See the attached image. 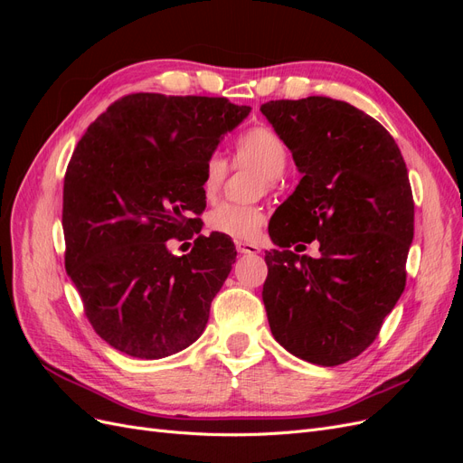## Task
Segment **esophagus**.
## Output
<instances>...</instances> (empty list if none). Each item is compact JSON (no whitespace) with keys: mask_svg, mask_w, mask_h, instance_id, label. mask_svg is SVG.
<instances>
[{"mask_svg":"<svg viewBox=\"0 0 463 463\" xmlns=\"http://www.w3.org/2000/svg\"><path fill=\"white\" fill-rule=\"evenodd\" d=\"M235 249L240 255H259L260 253V247L255 243H237Z\"/></svg>","mask_w":463,"mask_h":463,"instance_id":"34e87169","label":"esophagus"}]
</instances>
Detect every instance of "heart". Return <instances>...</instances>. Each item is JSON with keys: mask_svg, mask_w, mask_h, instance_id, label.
Instances as JSON below:
<instances>
[{"mask_svg": "<svg viewBox=\"0 0 463 463\" xmlns=\"http://www.w3.org/2000/svg\"><path fill=\"white\" fill-rule=\"evenodd\" d=\"M235 164L249 165L260 172L257 191L276 185L278 175H282L288 164V146L284 138L266 125H257L237 137L235 141ZM230 165L220 154H210L203 167L201 189L203 194L213 201L222 191L228 177ZM266 223V214L260 206L245 204H220L206 218L210 232L226 235L233 241H255Z\"/></svg>", "mask_w": 463, "mask_h": 463, "instance_id": "b5f03b06", "label": "heart"}]
</instances>
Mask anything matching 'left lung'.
<instances>
[{"label": "left lung", "mask_w": 463, "mask_h": 463, "mask_svg": "<svg viewBox=\"0 0 463 463\" xmlns=\"http://www.w3.org/2000/svg\"><path fill=\"white\" fill-rule=\"evenodd\" d=\"M260 111L303 175L276 210L270 237L282 249L264 257L269 325L296 357L342 365L374 342L405 288L415 208L408 167L383 125L347 102L309 96ZM315 239L318 260L288 250Z\"/></svg>", "instance_id": "left-lung-1"}]
</instances>
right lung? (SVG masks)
Masks as SVG:
<instances>
[{"label":"right lung","mask_w":463,"mask_h":463,"mask_svg":"<svg viewBox=\"0 0 463 463\" xmlns=\"http://www.w3.org/2000/svg\"><path fill=\"white\" fill-rule=\"evenodd\" d=\"M228 98L123 96L79 141L63 181L65 269L96 334L118 352L162 359L203 334L235 262L233 243L199 235L206 158L247 116Z\"/></svg>","instance_id":"1"}]
</instances>
